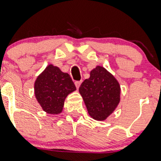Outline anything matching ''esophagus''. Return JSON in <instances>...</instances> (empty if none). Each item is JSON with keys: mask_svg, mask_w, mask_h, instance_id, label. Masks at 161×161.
I'll use <instances>...</instances> for the list:
<instances>
[{"mask_svg": "<svg viewBox=\"0 0 161 161\" xmlns=\"http://www.w3.org/2000/svg\"><path fill=\"white\" fill-rule=\"evenodd\" d=\"M81 83H82L81 81H76V82H75L76 88H77V89H78V88H79V86H80Z\"/></svg>", "mask_w": 161, "mask_h": 161, "instance_id": "esophagus-1", "label": "esophagus"}]
</instances>
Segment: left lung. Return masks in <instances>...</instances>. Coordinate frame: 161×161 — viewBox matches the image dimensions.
Returning a JSON list of instances; mask_svg holds the SVG:
<instances>
[{"label": "left lung", "mask_w": 161, "mask_h": 161, "mask_svg": "<svg viewBox=\"0 0 161 161\" xmlns=\"http://www.w3.org/2000/svg\"><path fill=\"white\" fill-rule=\"evenodd\" d=\"M79 93L89 116L97 121H104L118 105L121 88L113 75L98 66L90 72L89 78L82 83Z\"/></svg>", "instance_id": "left-lung-1"}]
</instances>
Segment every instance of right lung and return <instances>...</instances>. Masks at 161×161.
Returning <instances> with one entry per match:
<instances>
[{
  "mask_svg": "<svg viewBox=\"0 0 161 161\" xmlns=\"http://www.w3.org/2000/svg\"><path fill=\"white\" fill-rule=\"evenodd\" d=\"M75 90V84L69 74L51 64L39 75L34 83V94L38 102L45 112L54 115L61 113L65 99Z\"/></svg>",
  "mask_w": 161,
  "mask_h": 161,
  "instance_id": "add662e5",
  "label": "right lung"
}]
</instances>
